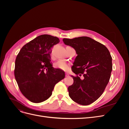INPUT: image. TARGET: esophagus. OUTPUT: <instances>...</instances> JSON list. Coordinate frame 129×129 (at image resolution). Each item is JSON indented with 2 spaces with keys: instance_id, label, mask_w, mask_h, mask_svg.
I'll list each match as a JSON object with an SVG mask.
<instances>
[{
  "instance_id": "obj_1",
  "label": "esophagus",
  "mask_w": 129,
  "mask_h": 129,
  "mask_svg": "<svg viewBox=\"0 0 129 129\" xmlns=\"http://www.w3.org/2000/svg\"><path fill=\"white\" fill-rule=\"evenodd\" d=\"M69 76V74L68 73H66V77H68Z\"/></svg>"
}]
</instances>
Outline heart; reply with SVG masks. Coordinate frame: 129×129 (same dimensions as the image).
<instances>
[{
  "instance_id": "1",
  "label": "heart",
  "mask_w": 129,
  "mask_h": 129,
  "mask_svg": "<svg viewBox=\"0 0 129 129\" xmlns=\"http://www.w3.org/2000/svg\"><path fill=\"white\" fill-rule=\"evenodd\" d=\"M55 67L57 69L62 70V71H67L69 68L70 64L65 61L58 60L54 64Z\"/></svg>"
}]
</instances>
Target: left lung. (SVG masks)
<instances>
[{
  "label": "left lung",
  "mask_w": 129,
  "mask_h": 129,
  "mask_svg": "<svg viewBox=\"0 0 129 129\" xmlns=\"http://www.w3.org/2000/svg\"><path fill=\"white\" fill-rule=\"evenodd\" d=\"M63 41L77 54L72 71L83 76L81 79L79 76H72L74 83L68 88L69 96L79 104H90L102 95L110 80L112 69L110 53L104 45L89 37L64 38Z\"/></svg>",
  "instance_id": "left-lung-1"
}]
</instances>
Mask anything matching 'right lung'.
<instances>
[{"label":"right lung","instance_id":"1","mask_svg":"<svg viewBox=\"0 0 129 129\" xmlns=\"http://www.w3.org/2000/svg\"><path fill=\"white\" fill-rule=\"evenodd\" d=\"M59 39L41 35L22 47L15 62L14 76L20 90L33 103H40L52 95L55 85L65 77L62 70L53 67L51 48Z\"/></svg>","mask_w":129,"mask_h":129}]
</instances>
